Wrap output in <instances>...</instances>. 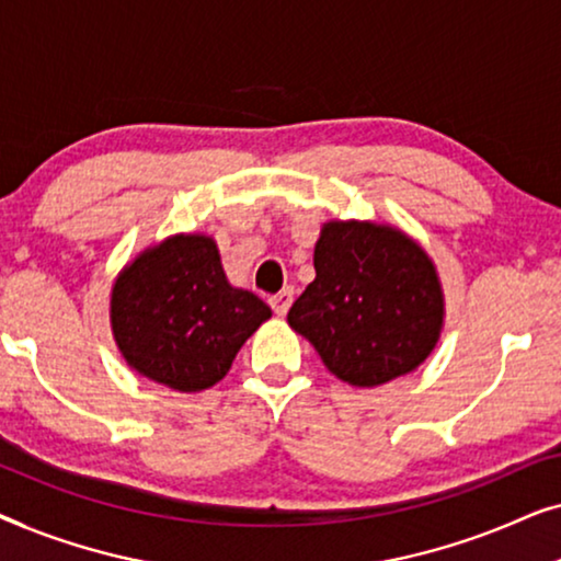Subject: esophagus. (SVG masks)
<instances>
[{
	"label": "esophagus",
	"instance_id": "obj_1",
	"mask_svg": "<svg viewBox=\"0 0 561 561\" xmlns=\"http://www.w3.org/2000/svg\"><path fill=\"white\" fill-rule=\"evenodd\" d=\"M290 304H294V288H283L280 294L271 296V306H273V311L278 313V317H286Z\"/></svg>",
	"mask_w": 561,
	"mask_h": 561
}]
</instances>
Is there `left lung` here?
<instances>
[{
	"label": "left lung",
	"mask_w": 561,
	"mask_h": 561,
	"mask_svg": "<svg viewBox=\"0 0 561 561\" xmlns=\"http://www.w3.org/2000/svg\"><path fill=\"white\" fill-rule=\"evenodd\" d=\"M313 278L288 324L336 378L375 388L432 355L444 327V294L432 257L401 229L327 221L313 248Z\"/></svg>",
	"instance_id": "left-lung-1"
}]
</instances>
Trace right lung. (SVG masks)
Masks as SVG:
<instances>
[{
    "instance_id": "right-lung-1",
    "label": "right lung",
    "mask_w": 561,
    "mask_h": 561,
    "mask_svg": "<svg viewBox=\"0 0 561 561\" xmlns=\"http://www.w3.org/2000/svg\"><path fill=\"white\" fill-rule=\"evenodd\" d=\"M271 306L227 280L217 242L173 234L140 252L112 286L114 342L127 365L181 393L219 382Z\"/></svg>"
}]
</instances>
